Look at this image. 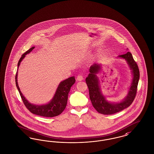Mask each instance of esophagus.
<instances>
[{
  "label": "esophagus",
  "mask_w": 154,
  "mask_h": 154,
  "mask_svg": "<svg viewBox=\"0 0 154 154\" xmlns=\"http://www.w3.org/2000/svg\"><path fill=\"white\" fill-rule=\"evenodd\" d=\"M77 80L78 81H82L84 80V77L82 75H79L77 77Z\"/></svg>",
  "instance_id": "obj_1"
}]
</instances>
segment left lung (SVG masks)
<instances>
[{
	"mask_svg": "<svg viewBox=\"0 0 154 154\" xmlns=\"http://www.w3.org/2000/svg\"><path fill=\"white\" fill-rule=\"evenodd\" d=\"M119 57L127 60L133 74L132 85L124 100L118 103H111L105 99L104 96L100 92L98 79L96 75V74L97 73L100 69V66L99 65L94 64L91 66L90 73L85 80L89 89V97L94 107L98 112L104 115L113 114L128 107L133 103L136 95L140 78L139 67L130 52L119 55Z\"/></svg>",
	"mask_w": 154,
	"mask_h": 154,
	"instance_id": "8db88e82",
	"label": "left lung"
}]
</instances>
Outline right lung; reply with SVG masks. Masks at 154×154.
<instances>
[{"instance_id": "obj_1", "label": "right lung", "mask_w": 154, "mask_h": 154, "mask_svg": "<svg viewBox=\"0 0 154 154\" xmlns=\"http://www.w3.org/2000/svg\"><path fill=\"white\" fill-rule=\"evenodd\" d=\"M34 48L35 47L30 48L29 50H28L27 51L22 54L18 63V68L20 66L22 59L25 58V55L27 54H29L30 52L32 51L33 49H34ZM75 80L74 77H69L65 80L62 81L59 84L58 89L56 91V93L54 96V98L52 99L51 101L48 104L42 106H38L32 104L28 102V100L25 99V97L23 96L17 82V72L15 75L16 86L19 91V93L25 107L32 113L45 117H54L58 116L65 109L67 102L68 94L69 93L70 88L75 83Z\"/></svg>"}]
</instances>
